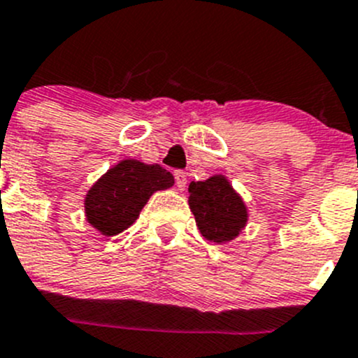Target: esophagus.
I'll list each match as a JSON object with an SVG mask.
<instances>
[{"instance_id": "34e87169", "label": "esophagus", "mask_w": 358, "mask_h": 358, "mask_svg": "<svg viewBox=\"0 0 358 358\" xmlns=\"http://www.w3.org/2000/svg\"><path fill=\"white\" fill-rule=\"evenodd\" d=\"M175 180H176V187L180 190H183L187 187V173L183 171H175Z\"/></svg>"}]
</instances>
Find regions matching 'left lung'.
<instances>
[{
	"label": "left lung",
	"mask_w": 358,
	"mask_h": 358,
	"mask_svg": "<svg viewBox=\"0 0 358 358\" xmlns=\"http://www.w3.org/2000/svg\"><path fill=\"white\" fill-rule=\"evenodd\" d=\"M189 206L201 234L218 245L231 243L248 224L246 203L224 175L190 183Z\"/></svg>",
	"instance_id": "obj_1"
}]
</instances>
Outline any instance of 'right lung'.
<instances>
[{
    "label": "right lung",
    "instance_id": "right-lung-1",
    "mask_svg": "<svg viewBox=\"0 0 358 358\" xmlns=\"http://www.w3.org/2000/svg\"><path fill=\"white\" fill-rule=\"evenodd\" d=\"M173 185V175L159 164L122 159L87 190L85 218L106 238L117 236L136 222L152 194Z\"/></svg>",
    "mask_w": 358,
    "mask_h": 358
}]
</instances>
